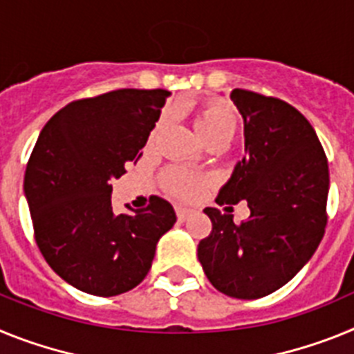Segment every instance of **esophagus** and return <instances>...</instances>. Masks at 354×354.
I'll use <instances>...</instances> for the list:
<instances>
[{
	"instance_id": "obj_1",
	"label": "esophagus",
	"mask_w": 354,
	"mask_h": 354,
	"mask_svg": "<svg viewBox=\"0 0 354 354\" xmlns=\"http://www.w3.org/2000/svg\"><path fill=\"white\" fill-rule=\"evenodd\" d=\"M192 209L187 207H177V218H179V221H186L189 216H192Z\"/></svg>"
}]
</instances>
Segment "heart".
<instances>
[{"mask_svg":"<svg viewBox=\"0 0 354 354\" xmlns=\"http://www.w3.org/2000/svg\"><path fill=\"white\" fill-rule=\"evenodd\" d=\"M195 129L200 138L209 142L212 138H232L236 133V117L230 109L220 102H209L200 108L195 115ZM162 183L168 192L180 198H193L202 192L207 179L204 175L184 168H171L165 174Z\"/></svg>","mask_w":354,"mask_h":354,"instance_id":"obj_1","label":"heart"}]
</instances>
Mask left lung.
Listing matches in <instances>:
<instances>
[{
    "instance_id": "1",
    "label": "left lung",
    "mask_w": 354,
    "mask_h": 354,
    "mask_svg": "<svg viewBox=\"0 0 354 354\" xmlns=\"http://www.w3.org/2000/svg\"><path fill=\"white\" fill-rule=\"evenodd\" d=\"M230 99L245 122L246 156L216 204L246 200L250 216L236 225L234 216L205 207L212 232L198 243V261L220 292L257 299L286 286L317 250L330 174L317 134L298 109L241 88Z\"/></svg>"
}]
</instances>
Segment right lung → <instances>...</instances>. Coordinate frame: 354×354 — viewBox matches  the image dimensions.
Masks as SVG:
<instances>
[{
    "mask_svg": "<svg viewBox=\"0 0 354 354\" xmlns=\"http://www.w3.org/2000/svg\"><path fill=\"white\" fill-rule=\"evenodd\" d=\"M167 90L122 88L74 101L40 131L24 174L35 241L72 287L117 296L149 273L159 237L177 221L170 202L115 214L111 180L142 158Z\"/></svg>",
    "mask_w": 354,
    "mask_h": 354,
    "instance_id": "add662e5",
    "label": "right lung"
}]
</instances>
